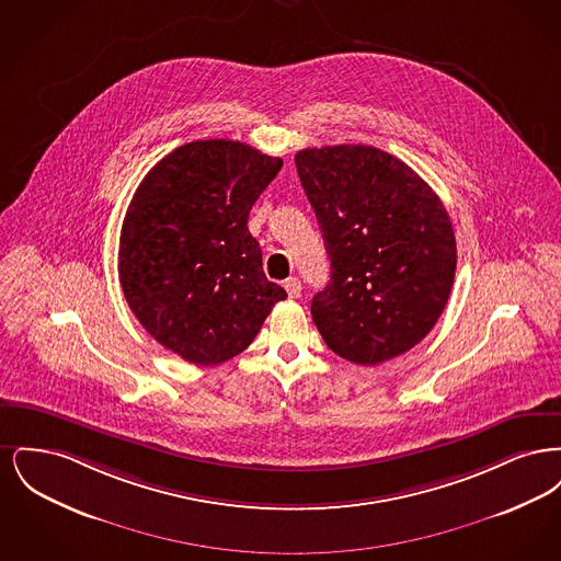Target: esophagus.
I'll return each mask as SVG.
<instances>
[{"mask_svg":"<svg viewBox=\"0 0 561 561\" xmlns=\"http://www.w3.org/2000/svg\"><path fill=\"white\" fill-rule=\"evenodd\" d=\"M284 288H286V293L290 298H298L300 296V282L296 279V277H288L286 282H284Z\"/></svg>","mask_w":561,"mask_h":561,"instance_id":"1","label":"esophagus"}]
</instances>
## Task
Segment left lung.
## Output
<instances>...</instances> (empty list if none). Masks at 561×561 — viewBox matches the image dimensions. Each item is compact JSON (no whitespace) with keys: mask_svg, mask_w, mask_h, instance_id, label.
Here are the masks:
<instances>
[{"mask_svg":"<svg viewBox=\"0 0 561 561\" xmlns=\"http://www.w3.org/2000/svg\"><path fill=\"white\" fill-rule=\"evenodd\" d=\"M330 259L311 300L325 345L376 366L419 345L453 290L456 240L435 191L403 161L366 145L294 156Z\"/></svg>","mask_w":561,"mask_h":561,"instance_id":"1","label":"left lung"}]
</instances>
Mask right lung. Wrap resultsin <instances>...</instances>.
<instances>
[{
  "mask_svg": "<svg viewBox=\"0 0 561 561\" xmlns=\"http://www.w3.org/2000/svg\"><path fill=\"white\" fill-rule=\"evenodd\" d=\"M284 165L225 138L187 142L136 188L119 282L140 325L197 366L236 357L288 294L268 282L248 216Z\"/></svg>",
  "mask_w": 561,
  "mask_h": 561,
  "instance_id": "right-lung-1",
  "label": "right lung"
}]
</instances>
